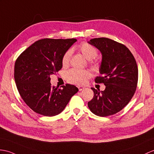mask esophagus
Segmentation results:
<instances>
[{
    "instance_id": "obj_1",
    "label": "esophagus",
    "mask_w": 154,
    "mask_h": 154,
    "mask_svg": "<svg viewBox=\"0 0 154 154\" xmlns=\"http://www.w3.org/2000/svg\"><path fill=\"white\" fill-rule=\"evenodd\" d=\"M84 88H85V87H81V86H79V87H78V89H79V91H83Z\"/></svg>"
}]
</instances>
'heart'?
<instances>
[{
    "mask_svg": "<svg viewBox=\"0 0 154 154\" xmlns=\"http://www.w3.org/2000/svg\"><path fill=\"white\" fill-rule=\"evenodd\" d=\"M79 50L88 60H94L98 55V51L94 46L88 44L83 43L79 46ZM73 51L69 49L64 54L62 58V64L66 66L69 64ZM91 76L90 71L77 69H71L66 73V79L70 83L77 85H83Z\"/></svg>",
    "mask_w": 154,
    "mask_h": 154,
    "instance_id": "1",
    "label": "heart"
}]
</instances>
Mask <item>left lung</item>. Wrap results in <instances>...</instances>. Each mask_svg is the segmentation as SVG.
Returning a JSON list of instances; mask_svg holds the SVG:
<instances>
[{
  "label": "left lung",
  "instance_id": "obj_1",
  "mask_svg": "<svg viewBox=\"0 0 154 154\" xmlns=\"http://www.w3.org/2000/svg\"><path fill=\"white\" fill-rule=\"evenodd\" d=\"M88 43L102 54L101 75L96 77L95 82L106 86L103 91L91 88L94 97L88 106L98 116L113 115L124 108L134 94L138 75L137 62L127 47L112 39L95 38Z\"/></svg>",
  "mask_w": 154,
  "mask_h": 154
}]
</instances>
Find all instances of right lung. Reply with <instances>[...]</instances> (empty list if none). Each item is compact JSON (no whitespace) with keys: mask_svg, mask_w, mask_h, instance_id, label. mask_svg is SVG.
Wrapping results in <instances>:
<instances>
[{"mask_svg":"<svg viewBox=\"0 0 154 154\" xmlns=\"http://www.w3.org/2000/svg\"><path fill=\"white\" fill-rule=\"evenodd\" d=\"M75 38H44L35 42L21 54L14 66V79L21 98L41 115L55 116L66 108L79 89L67 84L52 87L50 76L62 67L64 54Z\"/></svg>","mask_w":154,"mask_h":154,"instance_id":"right-lung-1","label":"right lung"}]
</instances>
